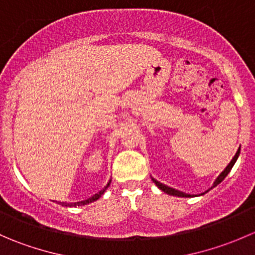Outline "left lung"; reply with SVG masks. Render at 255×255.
<instances>
[{"instance_id":"obj_1","label":"left lung","mask_w":255,"mask_h":255,"mask_svg":"<svg viewBox=\"0 0 255 255\" xmlns=\"http://www.w3.org/2000/svg\"><path fill=\"white\" fill-rule=\"evenodd\" d=\"M239 153H241V149H238L237 153H236V155L233 156V159H232V160H231V163L228 164V165L226 166L225 170H223L222 173H221L220 175H218L217 179H216V181L213 182L212 187L217 186V185L220 184V182H222L223 180H225V177L228 175V173H230V171H231V169L233 168V165H235V163H236V161H237V159H238V156H239ZM151 180H153V181L155 182V185L159 187V189L161 190V191H164V192H165V194H168V195H171V196H179V197H192V196H194V195H192V196H191V195L185 194V192L179 191V190L173 189V187L166 186V185H164V184H161V182L156 181L155 179H151ZM212 187H211V189H212ZM207 191H208V190H207ZM207 191H206V192H207ZM201 195H204V194H201Z\"/></svg>"}]
</instances>
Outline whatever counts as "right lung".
<instances>
[{
	"instance_id": "obj_1",
	"label": "right lung",
	"mask_w": 255,
	"mask_h": 255,
	"mask_svg": "<svg viewBox=\"0 0 255 255\" xmlns=\"http://www.w3.org/2000/svg\"><path fill=\"white\" fill-rule=\"evenodd\" d=\"M110 184H111V180H110V181H109V184H107L106 186H105L104 189H102L101 191L99 192V194H95L94 196H92V197H90V199H87V200H84V201H79V202H71V204H68V202H58V204H59V205H61V206H65V207H76V206H84V205L91 204V202L96 201V200H99L100 197H101L102 195H104V192L106 191V190H107V187L110 186Z\"/></svg>"
}]
</instances>
